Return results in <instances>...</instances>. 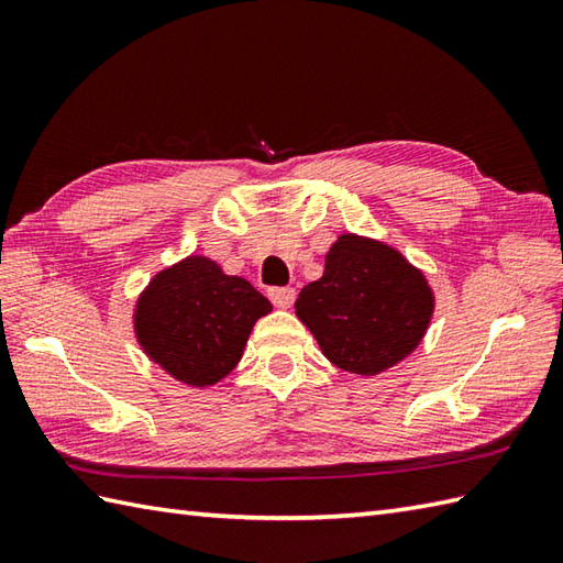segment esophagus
<instances>
[{
	"instance_id": "1",
	"label": "esophagus",
	"mask_w": 563,
	"mask_h": 563,
	"mask_svg": "<svg viewBox=\"0 0 563 563\" xmlns=\"http://www.w3.org/2000/svg\"><path fill=\"white\" fill-rule=\"evenodd\" d=\"M268 297L278 309H288L295 302V290L292 288H271Z\"/></svg>"
}]
</instances>
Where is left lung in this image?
<instances>
[{
  "instance_id": "8db88e82",
  "label": "left lung",
  "mask_w": 563,
  "mask_h": 563,
  "mask_svg": "<svg viewBox=\"0 0 563 563\" xmlns=\"http://www.w3.org/2000/svg\"><path fill=\"white\" fill-rule=\"evenodd\" d=\"M435 292L401 251L353 232L327 251L324 275L297 295L295 314L345 373L375 377L421 345Z\"/></svg>"
}]
</instances>
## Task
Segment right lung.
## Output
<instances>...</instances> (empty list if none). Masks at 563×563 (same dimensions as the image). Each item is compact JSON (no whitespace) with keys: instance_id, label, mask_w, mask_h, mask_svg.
<instances>
[{"instance_id":"obj_1","label":"right lung","mask_w":563,"mask_h":563,"mask_svg":"<svg viewBox=\"0 0 563 563\" xmlns=\"http://www.w3.org/2000/svg\"><path fill=\"white\" fill-rule=\"evenodd\" d=\"M273 305L218 261L190 254L154 273L133 309L135 339L181 385L208 389L242 361L254 324Z\"/></svg>"}]
</instances>
